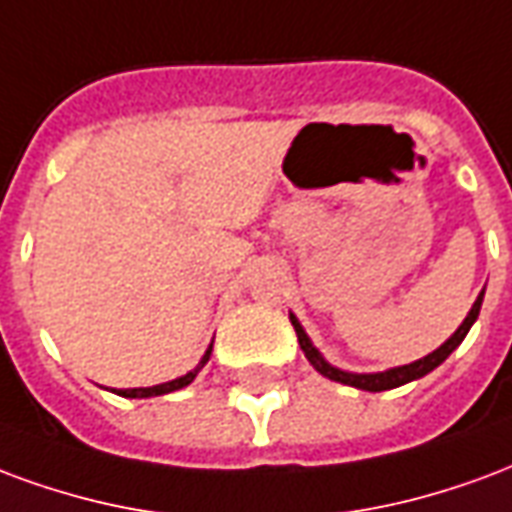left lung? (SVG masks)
I'll list each match as a JSON object with an SVG mask.
<instances>
[{"instance_id": "1", "label": "left lung", "mask_w": 512, "mask_h": 512, "mask_svg": "<svg viewBox=\"0 0 512 512\" xmlns=\"http://www.w3.org/2000/svg\"><path fill=\"white\" fill-rule=\"evenodd\" d=\"M483 294H486V289L477 294L475 305H472V311L466 313V319L461 322V327H458V330H455V333L450 335L442 346H439V349H434L431 354H425V357H420V360H414V363L409 365H398V368H387V371H376V374H354V371H343V368H335L333 363H327V360H324V354L313 346L308 333L302 330L300 319H297L294 313H289V319H292V327H294V333H297V341H300V349L305 352L308 363H311L319 374L327 376V379H333V382L357 387V390L382 393V390H393V387H401V384L414 382V379H420V376L431 374L434 368H439V365L445 363L447 357L461 346L466 333L472 330V324L477 322V316H480V305H483Z\"/></svg>"}]
</instances>
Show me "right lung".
Returning <instances> with one entry per match:
<instances>
[{"mask_svg": "<svg viewBox=\"0 0 512 512\" xmlns=\"http://www.w3.org/2000/svg\"><path fill=\"white\" fill-rule=\"evenodd\" d=\"M210 354H212V343L207 346V352H204V357L199 360V365H196L193 371H188L185 376H179V379L155 384V387H130V390H114V393L122 395V398H152V395H166V393H174V390H182V387H188V384L193 382L196 376H199V371L204 368V365L210 363Z\"/></svg>", "mask_w": 512, "mask_h": 512, "instance_id": "right-lung-1", "label": "right lung"}]
</instances>
